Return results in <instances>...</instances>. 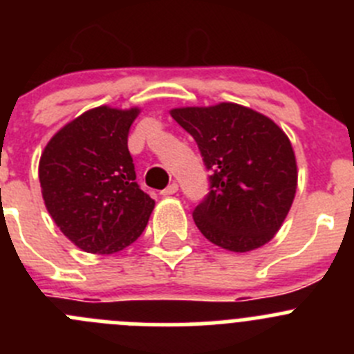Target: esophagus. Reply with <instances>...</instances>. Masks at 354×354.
<instances>
[{"label": "esophagus", "instance_id": "1", "mask_svg": "<svg viewBox=\"0 0 354 354\" xmlns=\"http://www.w3.org/2000/svg\"><path fill=\"white\" fill-rule=\"evenodd\" d=\"M178 192V185L176 183H171L169 187L164 188L162 192H160V195H164V197H171V195H174Z\"/></svg>", "mask_w": 354, "mask_h": 354}]
</instances>
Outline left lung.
<instances>
[{"instance_id":"obj_1","label":"left lung","mask_w":354,"mask_h":354,"mask_svg":"<svg viewBox=\"0 0 354 354\" xmlns=\"http://www.w3.org/2000/svg\"><path fill=\"white\" fill-rule=\"evenodd\" d=\"M195 138L210 174L209 197L194 210L210 243L236 253L269 243L298 187V166L283 128L259 111L219 102L169 111Z\"/></svg>"}]
</instances>
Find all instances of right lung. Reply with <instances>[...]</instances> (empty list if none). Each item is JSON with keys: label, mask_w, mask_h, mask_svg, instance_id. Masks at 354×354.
Listing matches in <instances>:
<instances>
[{"label": "right lung", "mask_w": 354, "mask_h": 354, "mask_svg": "<svg viewBox=\"0 0 354 354\" xmlns=\"http://www.w3.org/2000/svg\"><path fill=\"white\" fill-rule=\"evenodd\" d=\"M140 108L99 106L59 128L39 160L49 216L75 246L111 255L144 233L156 202L138 188L128 131Z\"/></svg>", "instance_id": "obj_1"}]
</instances>
